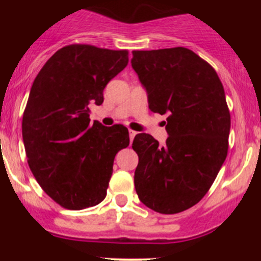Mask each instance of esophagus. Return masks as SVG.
Masks as SVG:
<instances>
[{
	"label": "esophagus",
	"mask_w": 261,
	"mask_h": 261,
	"mask_svg": "<svg viewBox=\"0 0 261 261\" xmlns=\"http://www.w3.org/2000/svg\"><path fill=\"white\" fill-rule=\"evenodd\" d=\"M136 131H134V130H128V135H130V140L133 141L134 140V138H135V135H136Z\"/></svg>",
	"instance_id": "34e87169"
}]
</instances>
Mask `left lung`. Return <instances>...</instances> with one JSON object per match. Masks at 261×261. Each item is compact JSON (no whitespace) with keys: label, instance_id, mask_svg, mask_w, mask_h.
I'll return each instance as SVG.
<instances>
[{"label":"left lung","instance_id":"left-lung-1","mask_svg":"<svg viewBox=\"0 0 261 261\" xmlns=\"http://www.w3.org/2000/svg\"><path fill=\"white\" fill-rule=\"evenodd\" d=\"M150 111L168 115V139L159 145L138 134L134 181L139 199L172 215L198 203L211 188L228 149L231 118L215 69L187 48L135 50L131 59Z\"/></svg>","mask_w":261,"mask_h":261}]
</instances>
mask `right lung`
<instances>
[{"label":"right lung","mask_w":261,"mask_h":261,"mask_svg":"<svg viewBox=\"0 0 261 261\" xmlns=\"http://www.w3.org/2000/svg\"><path fill=\"white\" fill-rule=\"evenodd\" d=\"M126 50L74 44L59 49L36 75L22 117L29 167L43 191L68 210L101 203L114 159L128 146L125 126L91 122L89 107L128 63Z\"/></svg>","instance_id":"add662e5"}]
</instances>
